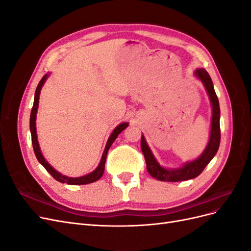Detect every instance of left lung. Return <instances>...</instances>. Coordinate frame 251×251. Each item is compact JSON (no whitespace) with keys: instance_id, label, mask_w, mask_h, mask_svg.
<instances>
[{"instance_id":"obj_1","label":"left lung","mask_w":251,"mask_h":251,"mask_svg":"<svg viewBox=\"0 0 251 251\" xmlns=\"http://www.w3.org/2000/svg\"><path fill=\"white\" fill-rule=\"evenodd\" d=\"M197 77H199L201 81L204 83L205 88L210 98L211 105H212V118H211V130H210V137L206 149L204 150L202 155L192 162L186 163L184 166H182L177 170H166L162 166L159 165L156 161L153 154L147 144L144 137H141V151L147 162V170L151 177L156 178L160 181H168V182H178V181H185L189 179H194L198 177L203 172L212 158L215 157L219 150L220 140H221V130H220V105L217 94L215 92L212 80L209 76V74L205 69H198L196 71Z\"/></svg>"}]
</instances>
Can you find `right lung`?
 Returning <instances> with one entry per match:
<instances>
[{
  "mask_svg": "<svg viewBox=\"0 0 251 251\" xmlns=\"http://www.w3.org/2000/svg\"><path fill=\"white\" fill-rule=\"evenodd\" d=\"M48 75H44L43 78L41 79V81L39 82V85L36 87L35 90V94H34V101H33V107L31 110V114H30V131H31V140H32V146H33V151H34V154L37 158V160L39 162L44 166L45 169L47 170V172L51 175V176L54 178L55 180L62 182V183H67V184H71V185H80V184H88V183H92V182L97 181L98 179H100L101 176L103 175L104 172V164H105V159H107V155H108V151L110 149V147L112 146V143L114 142L117 138V136L123 132L125 128L128 126V124L124 123V124H120L118 126L115 127V130L113 131V133L111 134V136L109 137V140L107 142V146H105L104 151L102 154L101 157V160L100 162V165L97 166V169L90 173L86 176H82V177H78V178H69V177H66L64 175L59 174L58 172H56L54 169L52 168V166L45 160V158L43 157L42 153H41V150L39 147V142H37V137H36V128H35V118H36V112H37V107H39V98H40V93H41V89L44 85L45 80L47 79Z\"/></svg>",
  "mask_w": 251,
  "mask_h": 251,
  "instance_id": "1",
  "label": "right lung"
}]
</instances>
